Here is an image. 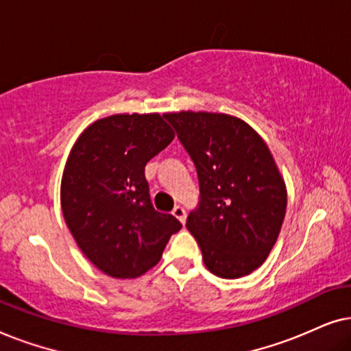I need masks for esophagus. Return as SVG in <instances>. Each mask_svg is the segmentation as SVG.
<instances>
[{"instance_id": "obj_1", "label": "esophagus", "mask_w": 351, "mask_h": 351, "mask_svg": "<svg viewBox=\"0 0 351 351\" xmlns=\"http://www.w3.org/2000/svg\"><path fill=\"white\" fill-rule=\"evenodd\" d=\"M172 215H174L176 219H179L182 223H185V220H186V213H185V209L182 208V206H176V208L172 209Z\"/></svg>"}]
</instances>
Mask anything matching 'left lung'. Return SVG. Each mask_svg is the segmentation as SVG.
I'll return each mask as SVG.
<instances>
[{"mask_svg": "<svg viewBox=\"0 0 351 351\" xmlns=\"http://www.w3.org/2000/svg\"><path fill=\"white\" fill-rule=\"evenodd\" d=\"M166 119L198 174L199 203L186 228L204 265L227 280L249 275L265 262L286 215V184L267 143L225 113L179 112Z\"/></svg>", "mask_w": 351, "mask_h": 351, "instance_id": "left-lung-1", "label": "left lung"}]
</instances>
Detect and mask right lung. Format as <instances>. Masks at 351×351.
Segmentation results:
<instances>
[{"label":"right lung","instance_id":"1","mask_svg":"<svg viewBox=\"0 0 351 351\" xmlns=\"http://www.w3.org/2000/svg\"><path fill=\"white\" fill-rule=\"evenodd\" d=\"M166 114H113L75 142L60 185L66 227L100 271L137 278L160 262L182 223L153 208L145 165L169 145Z\"/></svg>","mask_w":351,"mask_h":351}]
</instances>
